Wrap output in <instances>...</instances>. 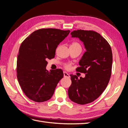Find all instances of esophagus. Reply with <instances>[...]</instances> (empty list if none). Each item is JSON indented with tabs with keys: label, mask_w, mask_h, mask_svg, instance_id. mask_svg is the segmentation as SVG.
Here are the masks:
<instances>
[{
	"label": "esophagus",
	"mask_w": 128,
	"mask_h": 128,
	"mask_svg": "<svg viewBox=\"0 0 128 128\" xmlns=\"http://www.w3.org/2000/svg\"><path fill=\"white\" fill-rule=\"evenodd\" d=\"M64 77L66 78H70V77L69 74L66 72H64Z\"/></svg>",
	"instance_id": "obj_1"
}]
</instances>
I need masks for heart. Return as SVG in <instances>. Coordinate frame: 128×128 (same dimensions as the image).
<instances>
[{"mask_svg":"<svg viewBox=\"0 0 128 128\" xmlns=\"http://www.w3.org/2000/svg\"><path fill=\"white\" fill-rule=\"evenodd\" d=\"M72 46H80V45L77 42H73L72 44ZM81 47V46H80ZM64 67L66 69H70L71 67V64L69 63H67L64 64Z\"/></svg>","mask_w":128,"mask_h":128,"instance_id":"b5f03b06","label":"heart"}]
</instances>
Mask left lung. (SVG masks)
<instances>
[{"mask_svg": "<svg viewBox=\"0 0 128 128\" xmlns=\"http://www.w3.org/2000/svg\"><path fill=\"white\" fill-rule=\"evenodd\" d=\"M70 34L84 44L86 51L76 70L86 74L80 79L70 74L72 85L68 89V96L74 103L86 104L98 98L108 85L112 72V50L106 40L93 30H78Z\"/></svg>", "mask_w": 128, "mask_h": 128, "instance_id": "8db88e82", "label": "left lung"}]
</instances>
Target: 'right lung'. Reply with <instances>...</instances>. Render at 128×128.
Returning a JSON list of instances; mask_svg holds the SVG:
<instances>
[{
    "label": "right lung",
    "instance_id": "add662e5",
    "mask_svg": "<svg viewBox=\"0 0 128 128\" xmlns=\"http://www.w3.org/2000/svg\"><path fill=\"white\" fill-rule=\"evenodd\" d=\"M70 30L41 28L26 38L20 46L17 60V77L24 94L36 102L50 100L64 77L61 69H46V59L54 58L60 43Z\"/></svg>",
    "mask_w": 128,
    "mask_h": 128
}]
</instances>
